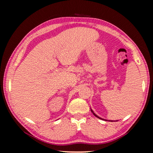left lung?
<instances>
[{"label": "left lung", "instance_id": "obj_1", "mask_svg": "<svg viewBox=\"0 0 153 153\" xmlns=\"http://www.w3.org/2000/svg\"><path fill=\"white\" fill-rule=\"evenodd\" d=\"M90 110H91V111H92V113H93V115H94V116H96V117H98V119H100V120H105V121H112V120H111V121H110V120H104V119H102L101 117H98V116L97 115H96V114L94 113V111H93L92 109H91V108H90Z\"/></svg>", "mask_w": 153, "mask_h": 153}]
</instances>
